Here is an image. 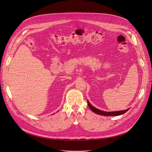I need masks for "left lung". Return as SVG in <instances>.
Segmentation results:
<instances>
[{
	"mask_svg": "<svg viewBox=\"0 0 152 152\" xmlns=\"http://www.w3.org/2000/svg\"><path fill=\"white\" fill-rule=\"evenodd\" d=\"M88 104L89 107V108L96 114H99V115H105V116H115V115H119L121 114H124L125 113H126L127 111L129 110L130 108H128L127 110H123V111H113V112H107V111H103L102 110H100L95 107H94L93 106H92L91 104L89 103V102L88 101Z\"/></svg>",
	"mask_w": 152,
	"mask_h": 152,
	"instance_id": "1",
	"label": "left lung"
}]
</instances>
